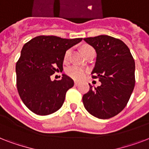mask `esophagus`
<instances>
[{
	"label": "esophagus",
	"mask_w": 149,
	"mask_h": 149,
	"mask_svg": "<svg viewBox=\"0 0 149 149\" xmlns=\"http://www.w3.org/2000/svg\"><path fill=\"white\" fill-rule=\"evenodd\" d=\"M74 84H75V85H76V86H78V85H79V81H77V80H76V81H74Z\"/></svg>",
	"instance_id": "34e87169"
}]
</instances>
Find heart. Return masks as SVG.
<instances>
[{
  "instance_id": "b5f03b06",
  "label": "heart",
  "mask_w": 149,
  "mask_h": 149,
  "mask_svg": "<svg viewBox=\"0 0 149 149\" xmlns=\"http://www.w3.org/2000/svg\"><path fill=\"white\" fill-rule=\"evenodd\" d=\"M91 49H93L91 46L89 45H85L84 47L82 48V52L84 55H86V52L89 51ZM70 51L68 50L66 51L65 54V59H67L69 56H70ZM66 73H67L68 76H70V77H72L75 79H82L83 77H84V75L86 73V70H84V68L80 67V66H77V65H72L70 66L66 70Z\"/></svg>"
}]
</instances>
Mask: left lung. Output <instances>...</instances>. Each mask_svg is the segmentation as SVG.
Returning a JSON list of instances; mask_svg holds the SVG:
<instances>
[{
  "mask_svg": "<svg viewBox=\"0 0 149 149\" xmlns=\"http://www.w3.org/2000/svg\"><path fill=\"white\" fill-rule=\"evenodd\" d=\"M84 40L97 52L91 74L101 85L83 97L89 113L100 119H108L119 113L127 105L135 84V63L130 49L122 41L108 36L85 38Z\"/></svg>",
  "mask_w": 149,
  "mask_h": 149,
  "instance_id": "1",
  "label": "left lung"
}]
</instances>
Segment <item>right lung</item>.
I'll return each instance as SVG.
<instances>
[{
	"mask_svg": "<svg viewBox=\"0 0 149 149\" xmlns=\"http://www.w3.org/2000/svg\"><path fill=\"white\" fill-rule=\"evenodd\" d=\"M83 38L40 36L25 43L16 63L17 88L24 105L38 115H48L63 106L66 91L74 82L63 74L52 81V75L63 70L65 52Z\"/></svg>",
	"mask_w": 149,
	"mask_h": 149,
	"instance_id": "obj_1",
	"label": "right lung"
}]
</instances>
